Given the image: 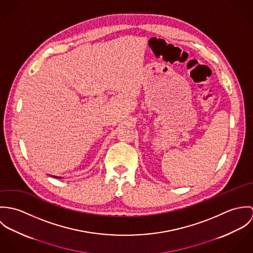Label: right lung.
Masks as SVG:
<instances>
[{"label":"right lung","mask_w":253,"mask_h":253,"mask_svg":"<svg viewBox=\"0 0 253 253\" xmlns=\"http://www.w3.org/2000/svg\"><path fill=\"white\" fill-rule=\"evenodd\" d=\"M53 177H56V178H61V177H57V176H53Z\"/></svg>","instance_id":"add662e5"}]
</instances>
